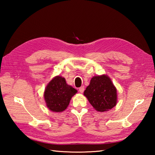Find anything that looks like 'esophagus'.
I'll return each instance as SVG.
<instances>
[{
	"label": "esophagus",
	"mask_w": 155,
	"mask_h": 155,
	"mask_svg": "<svg viewBox=\"0 0 155 155\" xmlns=\"http://www.w3.org/2000/svg\"><path fill=\"white\" fill-rule=\"evenodd\" d=\"M78 90H79V91H80V93H83V91H84V90H85V87H79V89H78Z\"/></svg>",
	"instance_id": "obj_1"
}]
</instances>
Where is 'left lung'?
Wrapping results in <instances>:
<instances>
[{
	"mask_svg": "<svg viewBox=\"0 0 155 155\" xmlns=\"http://www.w3.org/2000/svg\"><path fill=\"white\" fill-rule=\"evenodd\" d=\"M84 96L96 111H107L116 105L117 89L108 76H94L84 91Z\"/></svg>",
	"mask_w": 155,
	"mask_h": 155,
	"instance_id": "8db88e82",
	"label": "left lung"
}]
</instances>
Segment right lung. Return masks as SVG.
<instances>
[{
	"label": "right lung",
	"mask_w": 155,
	"mask_h": 155,
	"mask_svg": "<svg viewBox=\"0 0 155 155\" xmlns=\"http://www.w3.org/2000/svg\"><path fill=\"white\" fill-rule=\"evenodd\" d=\"M77 93V90L68 85L65 78L56 76L46 85L44 101L51 111L60 113L67 109L72 97Z\"/></svg>",
	"instance_id": "add662e5"
}]
</instances>
